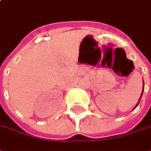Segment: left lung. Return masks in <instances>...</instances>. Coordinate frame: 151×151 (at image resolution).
<instances>
[{"label":"left lung","mask_w":151,"mask_h":151,"mask_svg":"<svg viewBox=\"0 0 151 151\" xmlns=\"http://www.w3.org/2000/svg\"><path fill=\"white\" fill-rule=\"evenodd\" d=\"M143 89H144V83H143V88H142V94H141V97H140V99H139V101H138V102H137V104L136 105V106H135V108H136V106H138V104H139V102H140V101H141V98H142V93H143ZM134 108V109H135Z\"/></svg>","instance_id":"8db88e82"}]
</instances>
